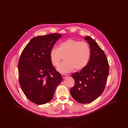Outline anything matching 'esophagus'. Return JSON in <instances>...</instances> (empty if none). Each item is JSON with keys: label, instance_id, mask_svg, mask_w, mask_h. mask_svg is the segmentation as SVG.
Instances as JSON below:
<instances>
[{"label": "esophagus", "instance_id": "1", "mask_svg": "<svg viewBox=\"0 0 128 128\" xmlns=\"http://www.w3.org/2000/svg\"><path fill=\"white\" fill-rule=\"evenodd\" d=\"M68 76L67 75H66V74H62V77L63 78H66Z\"/></svg>", "mask_w": 128, "mask_h": 128}]
</instances>
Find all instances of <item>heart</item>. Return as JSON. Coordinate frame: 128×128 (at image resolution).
I'll use <instances>...</instances> for the list:
<instances>
[{
    "label": "heart",
    "instance_id": "heart-1",
    "mask_svg": "<svg viewBox=\"0 0 128 128\" xmlns=\"http://www.w3.org/2000/svg\"><path fill=\"white\" fill-rule=\"evenodd\" d=\"M91 56L88 44L86 42L68 39L59 44L58 48H53L49 53L51 64L58 67L61 60L64 61L60 65L58 70L66 73L72 71L83 70L88 64Z\"/></svg>",
    "mask_w": 128,
    "mask_h": 128
}]
</instances>
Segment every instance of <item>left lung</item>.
I'll return each mask as SVG.
<instances>
[{
  "instance_id": "1",
  "label": "left lung",
  "mask_w": 128,
  "mask_h": 128,
  "mask_svg": "<svg viewBox=\"0 0 128 128\" xmlns=\"http://www.w3.org/2000/svg\"><path fill=\"white\" fill-rule=\"evenodd\" d=\"M89 44L91 56L85 68L71 75L75 84L70 92L80 103L93 102L103 93L109 74V64L105 53L92 38H84Z\"/></svg>"
}]
</instances>
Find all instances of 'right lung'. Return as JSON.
Listing matches in <instances>:
<instances>
[{"label":"right lung","mask_w":128,"mask_h":128,"mask_svg":"<svg viewBox=\"0 0 128 128\" xmlns=\"http://www.w3.org/2000/svg\"><path fill=\"white\" fill-rule=\"evenodd\" d=\"M62 35L50 34L33 38L23 49L18 63L19 83L31 102L42 105L52 99L61 74L51 63L49 53Z\"/></svg>","instance_id":"1"}]
</instances>
